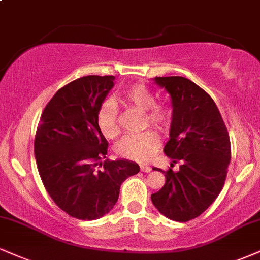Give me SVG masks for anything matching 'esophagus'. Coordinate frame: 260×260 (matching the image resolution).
<instances>
[{"instance_id":"esophagus-1","label":"esophagus","mask_w":260,"mask_h":260,"mask_svg":"<svg viewBox=\"0 0 260 260\" xmlns=\"http://www.w3.org/2000/svg\"><path fill=\"white\" fill-rule=\"evenodd\" d=\"M140 171L144 172V173H149L151 171V167L150 166H140Z\"/></svg>"}]
</instances>
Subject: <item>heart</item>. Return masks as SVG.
I'll list each match as a JSON object with an SVG mask.
<instances>
[{
    "label": "heart",
    "instance_id": "heart-1",
    "mask_svg": "<svg viewBox=\"0 0 260 260\" xmlns=\"http://www.w3.org/2000/svg\"><path fill=\"white\" fill-rule=\"evenodd\" d=\"M122 99L127 104L145 111V124H152L157 129L167 131L171 126L172 112L167 105L155 104V95L145 84L136 83L122 93ZM96 124L106 138H114L118 134V111L116 103L106 99L96 112ZM160 148V138L155 131H144L128 134L117 143V155L128 160L146 162Z\"/></svg>",
    "mask_w": 260,
    "mask_h": 260
}]
</instances>
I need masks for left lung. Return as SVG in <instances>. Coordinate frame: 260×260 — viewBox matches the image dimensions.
Wrapping results in <instances>:
<instances>
[{
    "mask_svg": "<svg viewBox=\"0 0 260 260\" xmlns=\"http://www.w3.org/2000/svg\"><path fill=\"white\" fill-rule=\"evenodd\" d=\"M154 81L170 93L173 108L170 140L164 151L181 165L178 172L171 168L164 172L165 185L152 193L151 201L172 220H191L223 189L231 158L229 133L214 100L192 81L181 76Z\"/></svg>",
    "mask_w": 260,
    "mask_h": 260,
    "instance_id": "1",
    "label": "left lung"
}]
</instances>
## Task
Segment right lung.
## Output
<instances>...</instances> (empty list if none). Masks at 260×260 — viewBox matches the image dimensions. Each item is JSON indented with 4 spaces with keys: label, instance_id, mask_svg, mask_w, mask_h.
Listing matches in <instances>:
<instances>
[{
    "label": "right lung",
    "instance_id": "obj_1",
    "mask_svg": "<svg viewBox=\"0 0 260 260\" xmlns=\"http://www.w3.org/2000/svg\"><path fill=\"white\" fill-rule=\"evenodd\" d=\"M114 76L81 77L61 87L41 115L35 157L41 180L55 205L70 217L94 220L114 208L121 184L139 172L128 160H105L108 140L96 124L100 104Z\"/></svg>",
    "mask_w": 260,
    "mask_h": 260
}]
</instances>
